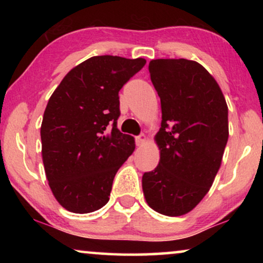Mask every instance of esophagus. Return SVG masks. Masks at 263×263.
<instances>
[{"label":"esophagus","mask_w":263,"mask_h":263,"mask_svg":"<svg viewBox=\"0 0 263 263\" xmlns=\"http://www.w3.org/2000/svg\"><path fill=\"white\" fill-rule=\"evenodd\" d=\"M135 141H136V145H138L139 147L143 146V145H145V143L147 142V138H146V135H145V134H141V135H139L138 138L135 139Z\"/></svg>","instance_id":"1"}]
</instances>
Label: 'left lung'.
<instances>
[{
  "label": "left lung",
  "mask_w": 263,
  "mask_h": 263,
  "mask_svg": "<svg viewBox=\"0 0 263 263\" xmlns=\"http://www.w3.org/2000/svg\"><path fill=\"white\" fill-rule=\"evenodd\" d=\"M148 70L161 104L160 160L142 176L143 195L158 213L178 217L213 184L229 139L228 104L215 79L195 61L152 60Z\"/></svg>",
  "instance_id": "left-lung-1"
}]
</instances>
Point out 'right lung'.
<instances>
[{
	"mask_svg": "<svg viewBox=\"0 0 263 263\" xmlns=\"http://www.w3.org/2000/svg\"><path fill=\"white\" fill-rule=\"evenodd\" d=\"M145 59L93 56L74 67L50 97L41 127L50 189L67 211L85 214L109 201L115 175L135 140L117 129L118 92Z\"/></svg>",
	"mask_w": 263,
	"mask_h": 263,
	"instance_id": "add662e5",
	"label": "right lung"
}]
</instances>
